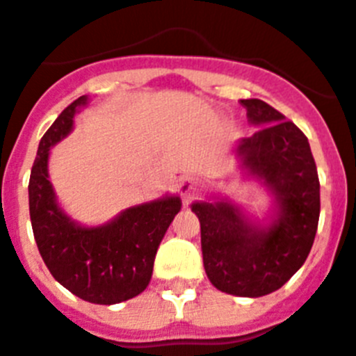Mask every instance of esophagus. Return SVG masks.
Returning a JSON list of instances; mask_svg holds the SVG:
<instances>
[{
    "instance_id": "1",
    "label": "esophagus",
    "mask_w": 356,
    "mask_h": 356,
    "mask_svg": "<svg viewBox=\"0 0 356 356\" xmlns=\"http://www.w3.org/2000/svg\"><path fill=\"white\" fill-rule=\"evenodd\" d=\"M178 191L184 198H191L196 193L200 191V180L195 176H184L178 184Z\"/></svg>"
}]
</instances>
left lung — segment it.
<instances>
[{
    "instance_id": "1",
    "label": "left lung",
    "mask_w": 356,
    "mask_h": 356,
    "mask_svg": "<svg viewBox=\"0 0 356 356\" xmlns=\"http://www.w3.org/2000/svg\"><path fill=\"white\" fill-rule=\"evenodd\" d=\"M241 104L261 129L237 152L275 195L277 218L255 226L227 200L195 202L193 211L209 281L226 294L259 298L281 289L305 263L320 218V180L305 134L261 99Z\"/></svg>"
}]
</instances>
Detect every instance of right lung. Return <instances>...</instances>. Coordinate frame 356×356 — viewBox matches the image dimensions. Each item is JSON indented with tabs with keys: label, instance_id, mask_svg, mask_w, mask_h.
Returning a JSON list of instances; mask_svg holds the SVG:
<instances>
[{
	"label": "right lung",
	"instance_id": "1",
	"mask_svg": "<svg viewBox=\"0 0 356 356\" xmlns=\"http://www.w3.org/2000/svg\"><path fill=\"white\" fill-rule=\"evenodd\" d=\"M82 95L56 118L40 139L31 169L29 213L38 252L51 275L81 300L113 305L147 289L161 238L178 211V196L134 206L115 220L82 227L62 211L47 178L49 149L71 132Z\"/></svg>",
	"mask_w": 356,
	"mask_h": 356
}]
</instances>
